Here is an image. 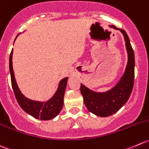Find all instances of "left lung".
Returning <instances> with one entry per match:
<instances>
[{
    "instance_id": "1",
    "label": "left lung",
    "mask_w": 149,
    "mask_h": 149,
    "mask_svg": "<svg viewBox=\"0 0 149 149\" xmlns=\"http://www.w3.org/2000/svg\"><path fill=\"white\" fill-rule=\"evenodd\" d=\"M109 26L119 29L124 36L128 56L127 64L124 74L114 88L104 93L95 92L82 84L80 85L81 94L88 111L96 116L102 117H109L114 114L126 104L132 93L135 74L134 51L126 32L124 29L117 28L114 25H110Z\"/></svg>"
}]
</instances>
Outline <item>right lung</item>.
<instances>
[{
  "mask_svg": "<svg viewBox=\"0 0 149 149\" xmlns=\"http://www.w3.org/2000/svg\"><path fill=\"white\" fill-rule=\"evenodd\" d=\"M19 35H17L18 36ZM16 37V38H17ZM13 49L9 57V70L11 74V85L17 101L23 110L35 118L41 120H49L56 117L61 111L64 104V96L68 77L60 81L58 89L54 96L46 102L35 101L26 98L20 91L14 77L12 66Z\"/></svg>",
  "mask_w": 149,
  "mask_h": 149,
  "instance_id": "obj_1",
  "label": "right lung"
}]
</instances>
